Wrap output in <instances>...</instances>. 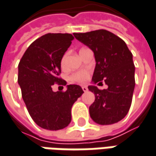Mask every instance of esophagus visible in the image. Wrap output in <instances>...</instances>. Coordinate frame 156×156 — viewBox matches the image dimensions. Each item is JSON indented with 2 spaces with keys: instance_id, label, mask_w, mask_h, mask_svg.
<instances>
[{
  "instance_id": "1",
  "label": "esophagus",
  "mask_w": 156,
  "mask_h": 156,
  "mask_svg": "<svg viewBox=\"0 0 156 156\" xmlns=\"http://www.w3.org/2000/svg\"><path fill=\"white\" fill-rule=\"evenodd\" d=\"M82 89H83V90L84 92H86L87 90H88V88H87V86H85V85H83L82 86Z\"/></svg>"
}]
</instances>
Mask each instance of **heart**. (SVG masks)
<instances>
[{"label":"heart","mask_w":156,"mask_h":156,"mask_svg":"<svg viewBox=\"0 0 156 156\" xmlns=\"http://www.w3.org/2000/svg\"><path fill=\"white\" fill-rule=\"evenodd\" d=\"M86 50L85 48H83L81 49L79 52ZM68 52H66L64 54V56L62 57L61 58V66L62 68L66 67V58H67ZM90 71L88 70H81V71H78L76 73H73L70 77H69V79L72 81V82H77V83H84L87 79L90 77Z\"/></svg>","instance_id":"b5f03b06"}]
</instances>
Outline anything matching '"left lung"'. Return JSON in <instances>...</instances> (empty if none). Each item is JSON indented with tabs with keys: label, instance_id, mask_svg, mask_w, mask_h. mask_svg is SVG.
Segmentation results:
<instances>
[{
	"label": "left lung",
	"instance_id": "8db88e82",
	"mask_svg": "<svg viewBox=\"0 0 156 156\" xmlns=\"http://www.w3.org/2000/svg\"><path fill=\"white\" fill-rule=\"evenodd\" d=\"M75 38L94 52L96 67L92 83L105 82L108 88L88 86L95 95L90 106L91 119L101 125L113 124L128 114L135 89V66L126 43L105 29L74 34Z\"/></svg>",
	"mask_w": 156,
	"mask_h": 156
}]
</instances>
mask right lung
I'll return each instance as SVG.
<instances>
[{"mask_svg": "<svg viewBox=\"0 0 156 156\" xmlns=\"http://www.w3.org/2000/svg\"><path fill=\"white\" fill-rule=\"evenodd\" d=\"M71 34H47L34 41L18 66V83L31 117L37 125L58 130L69 125L73 104L83 94L77 84H69L66 91L52 90V85H66L59 78L61 58L72 44Z\"/></svg>", "mask_w": 156, "mask_h": 156, "instance_id": "add662e5", "label": "right lung"}]
</instances>
